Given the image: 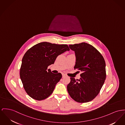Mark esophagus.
I'll list each match as a JSON object with an SVG mask.
<instances>
[{"instance_id":"esophagus-1","label":"esophagus","mask_w":125,"mask_h":125,"mask_svg":"<svg viewBox=\"0 0 125 125\" xmlns=\"http://www.w3.org/2000/svg\"><path fill=\"white\" fill-rule=\"evenodd\" d=\"M66 76V75L65 74H62V78H64V77H65Z\"/></svg>"}]
</instances>
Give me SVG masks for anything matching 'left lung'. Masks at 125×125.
Segmentation results:
<instances>
[{"mask_svg":"<svg viewBox=\"0 0 125 125\" xmlns=\"http://www.w3.org/2000/svg\"><path fill=\"white\" fill-rule=\"evenodd\" d=\"M75 52L74 69L83 72L81 78H70L67 91L71 97L79 103L92 101L99 93L106 79V63L100 52L92 45L82 42L70 44Z\"/></svg>","mask_w":125,"mask_h":125,"instance_id":"obj_1","label":"left lung"}]
</instances>
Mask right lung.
<instances>
[{
    "label": "right lung",
    "mask_w": 125,
    "mask_h": 125,
    "mask_svg": "<svg viewBox=\"0 0 125 125\" xmlns=\"http://www.w3.org/2000/svg\"><path fill=\"white\" fill-rule=\"evenodd\" d=\"M70 49L67 44L42 42L25 52L22 60L20 77L27 94L34 100L48 98L62 77L53 73L48 67L53 64L59 55Z\"/></svg>",
    "instance_id": "right-lung-1"
}]
</instances>
